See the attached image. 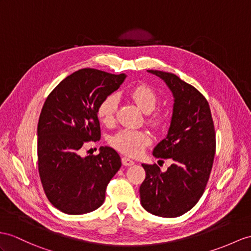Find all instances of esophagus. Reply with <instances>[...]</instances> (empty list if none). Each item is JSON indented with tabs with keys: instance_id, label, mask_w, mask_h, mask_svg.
Instances as JSON below:
<instances>
[{
	"instance_id": "esophagus-1",
	"label": "esophagus",
	"mask_w": 251,
	"mask_h": 251,
	"mask_svg": "<svg viewBox=\"0 0 251 251\" xmlns=\"http://www.w3.org/2000/svg\"><path fill=\"white\" fill-rule=\"evenodd\" d=\"M122 164H124L125 166H132V165L135 164V162L132 161V160H130L129 157L124 156V157H122Z\"/></svg>"
}]
</instances>
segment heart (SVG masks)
Listing matches in <instances>:
<instances>
[{"label":"heart","instance_id":"1","mask_svg":"<svg viewBox=\"0 0 251 251\" xmlns=\"http://www.w3.org/2000/svg\"><path fill=\"white\" fill-rule=\"evenodd\" d=\"M131 99L144 113H151L156 106L157 96L155 91L148 85H137L133 87L129 93ZM118 97L116 95H108L100 102L97 109L98 117L104 125H111L117 111ZM152 126H162L164 117L160 114H155L149 118ZM151 144V136L148 132L143 130L122 129L111 138V145L115 149L126 155L137 156L145 150L147 146Z\"/></svg>","mask_w":251,"mask_h":251}]
</instances>
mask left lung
<instances>
[{
  "instance_id": "8db88e82",
  "label": "left lung",
  "mask_w": 251,
  "mask_h": 251,
  "mask_svg": "<svg viewBox=\"0 0 251 251\" xmlns=\"http://www.w3.org/2000/svg\"><path fill=\"white\" fill-rule=\"evenodd\" d=\"M162 78L174 97L167 135L153 156L172 158L166 172L156 164H142L146 178L139 187L144 209L160 217H178L202 196L215 155V130L205 98L192 85L169 72L147 70Z\"/></svg>"
}]
</instances>
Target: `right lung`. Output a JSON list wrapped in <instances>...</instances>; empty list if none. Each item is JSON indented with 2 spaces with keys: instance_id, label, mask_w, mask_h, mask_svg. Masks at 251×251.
I'll return each mask as SVG.
<instances>
[{
  "instance_id": "add662e5",
  "label": "right lung",
  "mask_w": 251,
  "mask_h": 251,
  "mask_svg": "<svg viewBox=\"0 0 251 251\" xmlns=\"http://www.w3.org/2000/svg\"><path fill=\"white\" fill-rule=\"evenodd\" d=\"M126 75L85 68L64 78L48 96L37 127L40 180L49 201L66 214L81 215L100 207L108 182L121 167L119 154L100 147L98 155H81L87 142L101 137L97 109Z\"/></svg>"
}]
</instances>
